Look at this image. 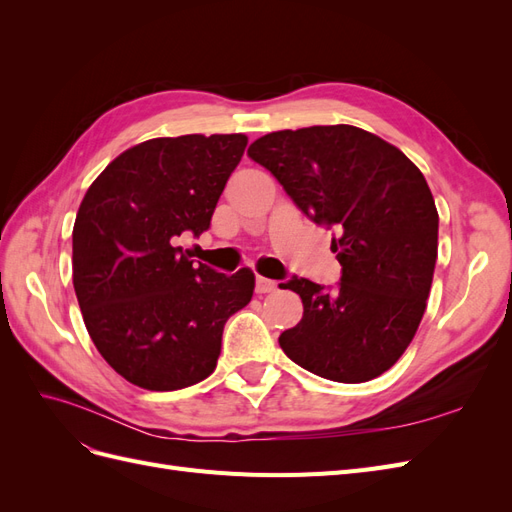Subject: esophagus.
I'll use <instances>...</instances> for the list:
<instances>
[{"mask_svg":"<svg viewBox=\"0 0 512 512\" xmlns=\"http://www.w3.org/2000/svg\"><path fill=\"white\" fill-rule=\"evenodd\" d=\"M277 290V282L267 280V277H256V292L265 294V292H273Z\"/></svg>","mask_w":512,"mask_h":512,"instance_id":"34e87169","label":"esophagus"}]
</instances>
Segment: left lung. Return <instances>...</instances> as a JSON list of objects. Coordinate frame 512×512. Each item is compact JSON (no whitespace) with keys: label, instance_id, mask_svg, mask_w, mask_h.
<instances>
[{"label":"left lung","instance_id":"1","mask_svg":"<svg viewBox=\"0 0 512 512\" xmlns=\"http://www.w3.org/2000/svg\"><path fill=\"white\" fill-rule=\"evenodd\" d=\"M247 156L284 185L309 220L335 230L342 277L324 288L292 275L303 318L280 346L333 382H367L393 367L421 324L438 258V211L404 153L346 126L280 130Z\"/></svg>","mask_w":512,"mask_h":512}]
</instances>
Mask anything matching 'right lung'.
<instances>
[{"mask_svg": "<svg viewBox=\"0 0 512 512\" xmlns=\"http://www.w3.org/2000/svg\"><path fill=\"white\" fill-rule=\"evenodd\" d=\"M245 134L151 138L123 151L89 185L72 230V282L104 361L147 391H177L213 374L226 320L252 299L254 273L190 260Z\"/></svg>", "mask_w": 512, "mask_h": 512, "instance_id": "right-lung-1", "label": "right lung"}]
</instances>
